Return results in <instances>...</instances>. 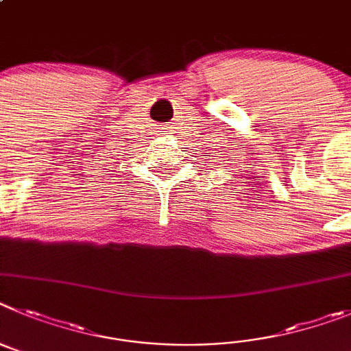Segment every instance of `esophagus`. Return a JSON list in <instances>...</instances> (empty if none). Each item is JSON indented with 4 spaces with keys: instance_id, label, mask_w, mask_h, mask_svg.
<instances>
[{
    "instance_id": "34e87169",
    "label": "esophagus",
    "mask_w": 351,
    "mask_h": 351,
    "mask_svg": "<svg viewBox=\"0 0 351 351\" xmlns=\"http://www.w3.org/2000/svg\"><path fill=\"white\" fill-rule=\"evenodd\" d=\"M162 128L165 129L164 132L162 131ZM157 129H160V131H159V132H166V131H168V129H171V128H169V125H162V128H157Z\"/></svg>"
}]
</instances>
